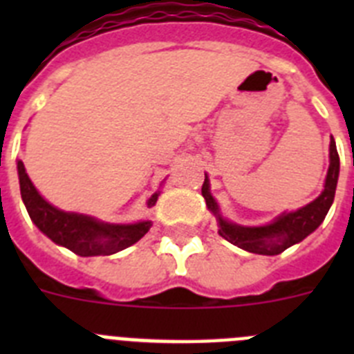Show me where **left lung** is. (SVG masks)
<instances>
[{"instance_id": "obj_1", "label": "left lung", "mask_w": 354, "mask_h": 354, "mask_svg": "<svg viewBox=\"0 0 354 354\" xmlns=\"http://www.w3.org/2000/svg\"><path fill=\"white\" fill-rule=\"evenodd\" d=\"M340 161L339 152H337L335 140L331 136L330 140V167H328L326 179L321 195L310 204L303 205L296 211H286L278 214L273 221L259 227H246V225H237L234 221L227 220L221 214V209L211 193V183L205 174L204 186H202V196L205 198V205L209 211L214 214L218 221V234L228 243L236 245L237 248H243L250 253L257 255H278L286 252L292 245H298L310 236L319 225L323 223L330 211L333 198H335L337 183H339Z\"/></svg>"}]
</instances>
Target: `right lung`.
<instances>
[{"label": "right lung", "instance_id": "1", "mask_svg": "<svg viewBox=\"0 0 354 354\" xmlns=\"http://www.w3.org/2000/svg\"><path fill=\"white\" fill-rule=\"evenodd\" d=\"M17 175L21 196L31 221L53 243L68 248L81 257L113 255L122 252L138 243L152 227L150 220L136 223H108L88 214L62 211L40 195L28 177L23 161H17ZM159 193L161 192H156L147 200V207H154Z\"/></svg>", "mask_w": 354, "mask_h": 354}]
</instances>
